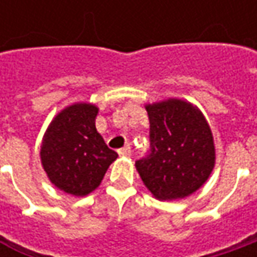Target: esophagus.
Masks as SVG:
<instances>
[{
  "label": "esophagus",
  "mask_w": 257,
  "mask_h": 257,
  "mask_svg": "<svg viewBox=\"0 0 257 257\" xmlns=\"http://www.w3.org/2000/svg\"><path fill=\"white\" fill-rule=\"evenodd\" d=\"M118 154H120V156H132V149H130L128 146H125V147L118 150Z\"/></svg>",
  "instance_id": "esophagus-1"
}]
</instances>
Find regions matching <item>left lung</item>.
I'll use <instances>...</instances> for the list:
<instances>
[{
  "label": "left lung",
  "mask_w": 257,
  "mask_h": 257,
  "mask_svg": "<svg viewBox=\"0 0 257 257\" xmlns=\"http://www.w3.org/2000/svg\"><path fill=\"white\" fill-rule=\"evenodd\" d=\"M150 147L136 167L146 187L159 200L183 199L194 193L214 166L210 127L190 103L167 100L146 107Z\"/></svg>",
  "instance_id": "obj_1"
}]
</instances>
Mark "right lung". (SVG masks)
I'll return each instance as SVG.
<instances>
[{"label": "right lung", "instance_id": "obj_1", "mask_svg": "<svg viewBox=\"0 0 257 257\" xmlns=\"http://www.w3.org/2000/svg\"><path fill=\"white\" fill-rule=\"evenodd\" d=\"M93 104L67 107L51 121L41 146V162L51 183L73 196H85L103 180L118 154L95 130Z\"/></svg>", "mask_w": 257, "mask_h": 257}]
</instances>
